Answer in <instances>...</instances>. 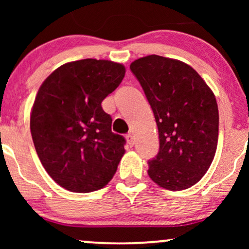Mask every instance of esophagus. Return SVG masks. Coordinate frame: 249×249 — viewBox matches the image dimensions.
<instances>
[{"label": "esophagus", "instance_id": "34e87169", "mask_svg": "<svg viewBox=\"0 0 249 249\" xmlns=\"http://www.w3.org/2000/svg\"><path fill=\"white\" fill-rule=\"evenodd\" d=\"M125 138H127V142H128V145L130 146V147H131V146H134V142H135L134 136H132L131 134H128L127 137H125Z\"/></svg>", "mask_w": 249, "mask_h": 249}]
</instances>
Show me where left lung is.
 Segmentation results:
<instances>
[{"label":"left lung","instance_id":"left-lung-1","mask_svg":"<svg viewBox=\"0 0 249 249\" xmlns=\"http://www.w3.org/2000/svg\"><path fill=\"white\" fill-rule=\"evenodd\" d=\"M159 129L160 149L148 176L162 188L183 190L198 182L215 155L219 110L215 96L188 64L148 55L130 64Z\"/></svg>","mask_w":249,"mask_h":249}]
</instances>
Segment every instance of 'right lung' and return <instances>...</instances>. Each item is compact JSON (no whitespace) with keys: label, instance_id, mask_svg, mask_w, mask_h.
Masks as SVG:
<instances>
[{"label":"right lung","instance_id":"add662e5","mask_svg":"<svg viewBox=\"0 0 249 249\" xmlns=\"http://www.w3.org/2000/svg\"><path fill=\"white\" fill-rule=\"evenodd\" d=\"M124 67L85 59L63 64L44 80L30 114L37 155L57 185L73 193L103 188L124 154L102 102L124 79Z\"/></svg>","mask_w":249,"mask_h":249}]
</instances>
